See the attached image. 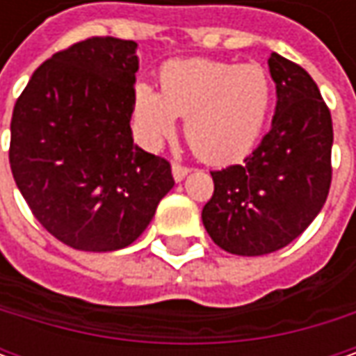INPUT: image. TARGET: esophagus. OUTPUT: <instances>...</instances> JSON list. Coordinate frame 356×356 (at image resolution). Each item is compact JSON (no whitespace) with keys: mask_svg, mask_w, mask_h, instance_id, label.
Wrapping results in <instances>:
<instances>
[{"mask_svg":"<svg viewBox=\"0 0 356 356\" xmlns=\"http://www.w3.org/2000/svg\"><path fill=\"white\" fill-rule=\"evenodd\" d=\"M188 172H190V168L184 166V164H178V162H174V164H172V176H174V180H176V182L184 180L186 176H188Z\"/></svg>","mask_w":356,"mask_h":356,"instance_id":"esophagus-1","label":"esophagus"}]
</instances>
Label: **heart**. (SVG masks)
Listing matches in <instances>:
<instances>
[{
	"instance_id": "heart-1",
	"label": "heart",
	"mask_w": 356,
	"mask_h": 356,
	"mask_svg": "<svg viewBox=\"0 0 356 356\" xmlns=\"http://www.w3.org/2000/svg\"><path fill=\"white\" fill-rule=\"evenodd\" d=\"M273 81L259 63L186 59L160 71V95L148 85L134 90V122L148 144L170 138L176 118H186L192 150L210 164L248 154L266 127Z\"/></svg>"
}]
</instances>
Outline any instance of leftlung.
<instances>
[{
    "instance_id": "8db88e82",
    "label": "left lung",
    "mask_w": 356,
    "mask_h": 356,
    "mask_svg": "<svg viewBox=\"0 0 356 356\" xmlns=\"http://www.w3.org/2000/svg\"><path fill=\"white\" fill-rule=\"evenodd\" d=\"M277 87L271 129L241 164L212 170L202 222L213 243L236 255H266L299 238L331 188L333 120L317 83L297 63L271 53Z\"/></svg>"
}]
</instances>
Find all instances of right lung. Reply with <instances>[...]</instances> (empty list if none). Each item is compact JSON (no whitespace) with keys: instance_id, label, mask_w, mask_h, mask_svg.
I'll list each match as a JSON object with an SVG mask.
<instances>
[{"instance_id":"1","label":"right lung","mask_w":356,"mask_h":356,"mask_svg":"<svg viewBox=\"0 0 356 356\" xmlns=\"http://www.w3.org/2000/svg\"><path fill=\"white\" fill-rule=\"evenodd\" d=\"M136 43L89 37L35 69L11 117L9 164L37 222L83 252L130 245L174 186L132 140Z\"/></svg>"}]
</instances>
